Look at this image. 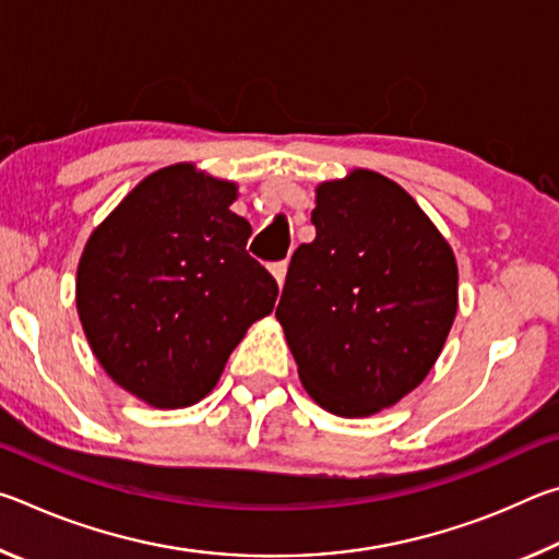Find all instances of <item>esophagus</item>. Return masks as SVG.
Instances as JSON below:
<instances>
[{
	"label": "esophagus",
	"instance_id": "1",
	"mask_svg": "<svg viewBox=\"0 0 559 559\" xmlns=\"http://www.w3.org/2000/svg\"><path fill=\"white\" fill-rule=\"evenodd\" d=\"M286 271H288L286 261H278V263H273V266H271V273H273V278H276L278 288H283V283H286Z\"/></svg>",
	"mask_w": 559,
	"mask_h": 559
}]
</instances>
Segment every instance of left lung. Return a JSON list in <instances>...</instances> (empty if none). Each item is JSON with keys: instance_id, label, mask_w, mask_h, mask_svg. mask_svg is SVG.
Here are the masks:
<instances>
[{"instance_id": "obj_1", "label": "left lung", "mask_w": 559, "mask_h": 559, "mask_svg": "<svg viewBox=\"0 0 559 559\" xmlns=\"http://www.w3.org/2000/svg\"><path fill=\"white\" fill-rule=\"evenodd\" d=\"M316 239L293 253L276 318L313 400L372 416L424 382L459 310L449 241L372 169L320 182Z\"/></svg>"}]
</instances>
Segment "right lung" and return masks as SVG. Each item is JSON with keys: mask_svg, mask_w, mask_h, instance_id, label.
Returning <instances> with one entry per match:
<instances>
[{"mask_svg": "<svg viewBox=\"0 0 559 559\" xmlns=\"http://www.w3.org/2000/svg\"><path fill=\"white\" fill-rule=\"evenodd\" d=\"M239 187L192 163L147 175L88 236L75 308L93 355L157 409L204 400L246 330L276 306L271 273L246 253Z\"/></svg>", "mask_w": 559, "mask_h": 559, "instance_id": "1", "label": "right lung"}]
</instances>
